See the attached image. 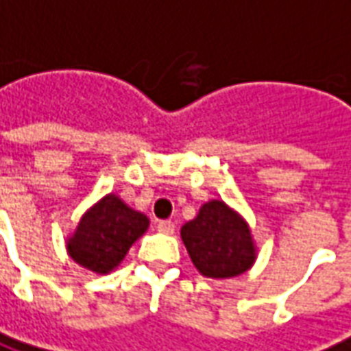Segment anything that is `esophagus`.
<instances>
[{"label": "esophagus", "instance_id": "34e87169", "mask_svg": "<svg viewBox=\"0 0 351 351\" xmlns=\"http://www.w3.org/2000/svg\"><path fill=\"white\" fill-rule=\"evenodd\" d=\"M157 230H161L165 234H173L175 232V223L173 221H159L157 223Z\"/></svg>", "mask_w": 351, "mask_h": 351}]
</instances>
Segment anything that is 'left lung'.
Wrapping results in <instances>:
<instances>
[{"instance_id":"left-lung-1","label":"left lung","mask_w":351,"mask_h":351,"mask_svg":"<svg viewBox=\"0 0 351 351\" xmlns=\"http://www.w3.org/2000/svg\"><path fill=\"white\" fill-rule=\"evenodd\" d=\"M188 254L204 276L228 278L245 273L256 261V247L242 217L225 202L213 199L182 230Z\"/></svg>"}]
</instances>
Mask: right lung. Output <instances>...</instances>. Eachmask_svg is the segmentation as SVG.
Masks as SVG:
<instances>
[{
	"label": "right lung",
	"instance_id": "add662e5",
	"mask_svg": "<svg viewBox=\"0 0 351 351\" xmlns=\"http://www.w3.org/2000/svg\"><path fill=\"white\" fill-rule=\"evenodd\" d=\"M147 225L149 221L144 213L109 194L82 217L66 247L78 265L94 273H109L123 261L128 247L144 234Z\"/></svg>",
	"mask_w": 351,
	"mask_h": 351
}]
</instances>
